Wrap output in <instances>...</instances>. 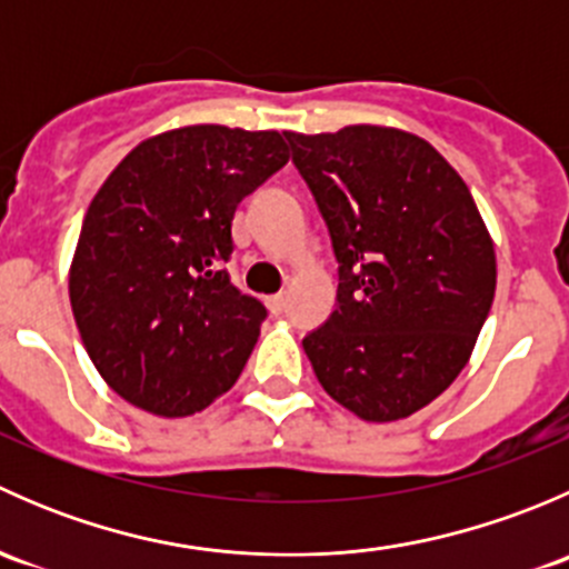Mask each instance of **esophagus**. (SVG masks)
Returning a JSON list of instances; mask_svg holds the SVG:
<instances>
[{"mask_svg":"<svg viewBox=\"0 0 569 569\" xmlns=\"http://www.w3.org/2000/svg\"><path fill=\"white\" fill-rule=\"evenodd\" d=\"M267 308L274 313V317H278V313H283V308H286V295H272V297H267Z\"/></svg>","mask_w":569,"mask_h":569,"instance_id":"esophagus-1","label":"esophagus"}]
</instances>
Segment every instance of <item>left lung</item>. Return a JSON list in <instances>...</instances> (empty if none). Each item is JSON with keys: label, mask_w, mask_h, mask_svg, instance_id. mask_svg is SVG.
Masks as SVG:
<instances>
[{"label": "left lung", "mask_w": 569, "mask_h": 569, "mask_svg": "<svg viewBox=\"0 0 569 569\" xmlns=\"http://www.w3.org/2000/svg\"><path fill=\"white\" fill-rule=\"evenodd\" d=\"M283 134L338 258V308L302 349L338 405L401 421L470 360L496 297L490 231L468 183L412 131Z\"/></svg>", "instance_id": "left-lung-1"}]
</instances>
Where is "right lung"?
<instances>
[{
  "mask_svg": "<svg viewBox=\"0 0 569 569\" xmlns=\"http://www.w3.org/2000/svg\"><path fill=\"white\" fill-rule=\"evenodd\" d=\"M289 162L280 131L181 126L131 148L93 194L68 295L90 360L120 399L187 418L231 391L267 317L239 295V200Z\"/></svg>",
  "mask_w": 569,
  "mask_h": 569,
  "instance_id": "right-lung-1",
  "label": "right lung"
}]
</instances>
